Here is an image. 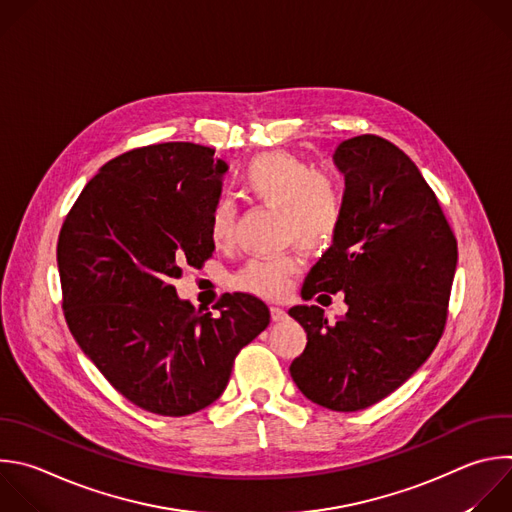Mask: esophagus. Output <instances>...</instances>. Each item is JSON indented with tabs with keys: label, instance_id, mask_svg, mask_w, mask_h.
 <instances>
[{
	"label": "esophagus",
	"instance_id": "34e87169",
	"mask_svg": "<svg viewBox=\"0 0 512 512\" xmlns=\"http://www.w3.org/2000/svg\"><path fill=\"white\" fill-rule=\"evenodd\" d=\"M271 319L273 321H283V319H287V311L279 305H271Z\"/></svg>",
	"mask_w": 512,
	"mask_h": 512
}]
</instances>
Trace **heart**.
<instances>
[{
	"mask_svg": "<svg viewBox=\"0 0 512 512\" xmlns=\"http://www.w3.org/2000/svg\"><path fill=\"white\" fill-rule=\"evenodd\" d=\"M247 197L279 211V237L291 239L303 249L327 247L344 219V191L335 177L317 173L303 158L273 150L253 158L241 173ZM235 209L221 199L209 215V237L225 245L233 237ZM299 271V259L291 251L271 257H255L233 277V287L261 295L279 297L287 291L291 277Z\"/></svg>",
	"mask_w": 512,
	"mask_h": 512,
	"instance_id": "obj_1",
	"label": "heart"
}]
</instances>
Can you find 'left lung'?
<instances>
[{"instance_id": "8db88e82", "label": "left lung", "mask_w": 512, "mask_h": 512, "mask_svg": "<svg viewBox=\"0 0 512 512\" xmlns=\"http://www.w3.org/2000/svg\"><path fill=\"white\" fill-rule=\"evenodd\" d=\"M333 164L346 181L344 219L301 297L342 291L348 313L329 325L317 305L291 307L307 346L289 372L311 402L358 412L398 390L434 352L458 249L436 195L396 144L354 136L337 144Z\"/></svg>"}]
</instances>
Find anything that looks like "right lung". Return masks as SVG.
I'll return each instance as SVG.
<instances>
[{
  "label": "right lung",
  "mask_w": 512,
  "mask_h": 512,
  "mask_svg": "<svg viewBox=\"0 0 512 512\" xmlns=\"http://www.w3.org/2000/svg\"><path fill=\"white\" fill-rule=\"evenodd\" d=\"M229 164L193 142H164L106 162L84 187L58 239L68 327L102 376L132 404L189 416L227 388L269 307L227 293L221 313L181 299L175 279L215 251L209 215Z\"/></svg>",
  "instance_id": "obj_1"
}]
</instances>
